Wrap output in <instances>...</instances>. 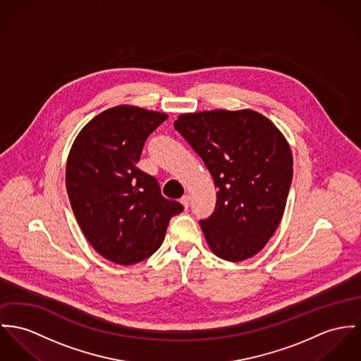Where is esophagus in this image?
I'll return each mask as SVG.
<instances>
[{
    "label": "esophagus",
    "instance_id": "1",
    "mask_svg": "<svg viewBox=\"0 0 361 361\" xmlns=\"http://www.w3.org/2000/svg\"><path fill=\"white\" fill-rule=\"evenodd\" d=\"M180 202H181V204H183L185 209H188V206H190V196H188V195H184V196L180 199Z\"/></svg>",
    "mask_w": 361,
    "mask_h": 361
}]
</instances>
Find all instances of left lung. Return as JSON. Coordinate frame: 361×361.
<instances>
[{
    "label": "left lung",
    "mask_w": 361,
    "mask_h": 361,
    "mask_svg": "<svg viewBox=\"0 0 361 361\" xmlns=\"http://www.w3.org/2000/svg\"><path fill=\"white\" fill-rule=\"evenodd\" d=\"M176 130L209 169L217 187L213 214L199 221L210 250L243 261L278 229L293 180V154L283 133L252 110L178 115Z\"/></svg>",
    "instance_id": "left-lung-1"
}]
</instances>
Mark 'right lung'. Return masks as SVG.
Instances as JSON below:
<instances>
[{
  "label": "right lung",
  "instance_id": "1",
  "mask_svg": "<svg viewBox=\"0 0 361 361\" xmlns=\"http://www.w3.org/2000/svg\"><path fill=\"white\" fill-rule=\"evenodd\" d=\"M165 112L116 106L89 121L74 140L66 188L85 238L100 255L132 265L161 247L167 225L184 207L161 194L136 164Z\"/></svg>",
  "mask_w": 361,
  "mask_h": 361
}]
</instances>
